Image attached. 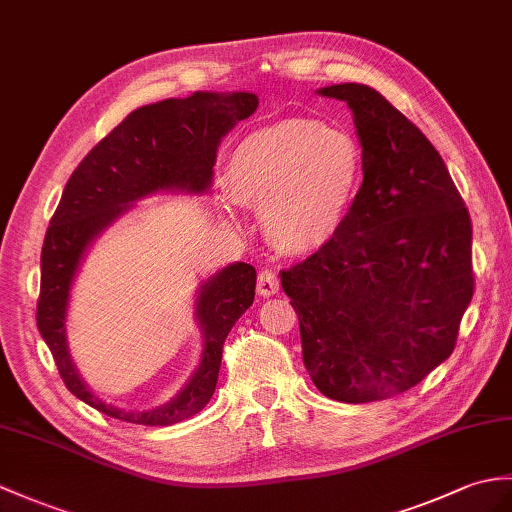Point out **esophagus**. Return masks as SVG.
<instances>
[{
	"label": "esophagus",
	"instance_id": "obj_1",
	"mask_svg": "<svg viewBox=\"0 0 512 512\" xmlns=\"http://www.w3.org/2000/svg\"><path fill=\"white\" fill-rule=\"evenodd\" d=\"M279 292V277L272 270H261L257 277V294L259 296H275Z\"/></svg>",
	"mask_w": 512,
	"mask_h": 512
}]
</instances>
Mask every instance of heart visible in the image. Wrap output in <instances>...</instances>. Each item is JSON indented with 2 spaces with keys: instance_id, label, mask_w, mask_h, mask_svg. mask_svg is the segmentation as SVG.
<instances>
[{
  "instance_id": "heart-1",
  "label": "heart",
  "mask_w": 512,
  "mask_h": 512,
  "mask_svg": "<svg viewBox=\"0 0 512 512\" xmlns=\"http://www.w3.org/2000/svg\"><path fill=\"white\" fill-rule=\"evenodd\" d=\"M364 157L358 141L316 120H285L237 141L224 168L233 200L259 207L268 242L283 255L318 253L358 205ZM224 198V209H231Z\"/></svg>"
}]
</instances>
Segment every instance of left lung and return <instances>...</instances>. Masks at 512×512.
Masks as SVG:
<instances>
[{"label":"left lung","mask_w":512,"mask_h":512,"mask_svg":"<svg viewBox=\"0 0 512 512\" xmlns=\"http://www.w3.org/2000/svg\"><path fill=\"white\" fill-rule=\"evenodd\" d=\"M316 93L351 109L364 183L340 235L283 270L281 288L325 397H395L454 351L473 296L469 211L441 154L382 93L358 82Z\"/></svg>","instance_id":"8db88e82"}]
</instances>
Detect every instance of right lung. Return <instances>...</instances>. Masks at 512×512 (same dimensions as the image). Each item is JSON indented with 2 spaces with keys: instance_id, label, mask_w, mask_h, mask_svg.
<instances>
[{
  "instance_id": "1",
  "label": "right lung",
  "mask_w": 512,
  "mask_h": 512,
  "mask_svg": "<svg viewBox=\"0 0 512 512\" xmlns=\"http://www.w3.org/2000/svg\"><path fill=\"white\" fill-rule=\"evenodd\" d=\"M257 104L251 91H196L189 98L139 106L69 176L43 242L37 325L71 395L106 417L135 425H172L205 408L218 384L222 344L253 305L257 272L251 264L233 261L198 283V366L170 401L148 410H126L95 395L69 353L71 290L87 253L117 220L137 209L139 200L157 194H207L222 139L253 115Z\"/></svg>"
}]
</instances>
